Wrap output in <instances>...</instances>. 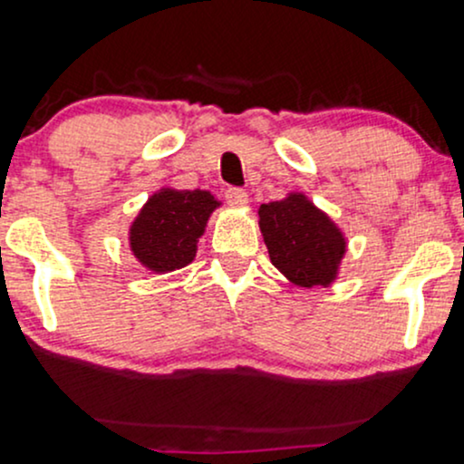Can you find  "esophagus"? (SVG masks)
Listing matches in <instances>:
<instances>
[{
	"label": "esophagus",
	"mask_w": 464,
	"mask_h": 464,
	"mask_svg": "<svg viewBox=\"0 0 464 464\" xmlns=\"http://www.w3.org/2000/svg\"><path fill=\"white\" fill-rule=\"evenodd\" d=\"M225 198L231 207H244L248 202V194L239 188H228L225 191Z\"/></svg>",
	"instance_id": "obj_1"
}]
</instances>
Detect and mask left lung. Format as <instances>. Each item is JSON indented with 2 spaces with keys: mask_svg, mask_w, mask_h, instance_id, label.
<instances>
[{
  "mask_svg": "<svg viewBox=\"0 0 464 464\" xmlns=\"http://www.w3.org/2000/svg\"><path fill=\"white\" fill-rule=\"evenodd\" d=\"M259 228L270 262L292 284L314 287L335 279L347 244L340 228L305 196L290 194L259 207Z\"/></svg>",
  "mask_w": 464,
  "mask_h": 464,
  "instance_id": "8db88e82",
  "label": "left lung"
}]
</instances>
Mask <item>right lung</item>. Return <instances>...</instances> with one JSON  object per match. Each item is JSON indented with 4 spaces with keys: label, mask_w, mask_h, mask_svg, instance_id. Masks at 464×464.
<instances>
[{
    "label": "right lung",
    "mask_w": 464,
    "mask_h": 464,
    "mask_svg": "<svg viewBox=\"0 0 464 464\" xmlns=\"http://www.w3.org/2000/svg\"><path fill=\"white\" fill-rule=\"evenodd\" d=\"M220 205L202 189H161L146 202L130 227L135 257L154 270L169 273L188 266L211 211Z\"/></svg>",
    "instance_id": "1"
}]
</instances>
